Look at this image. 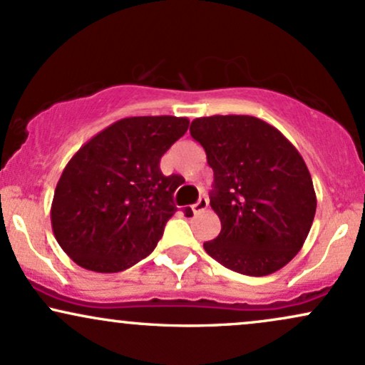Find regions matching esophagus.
<instances>
[{
	"label": "esophagus",
	"instance_id": "34e87169",
	"mask_svg": "<svg viewBox=\"0 0 365 365\" xmlns=\"http://www.w3.org/2000/svg\"><path fill=\"white\" fill-rule=\"evenodd\" d=\"M207 199L206 197H200L199 200H197L195 204H192L190 206V209H192V212H194V215H199V212H202V211H206L207 209Z\"/></svg>",
	"mask_w": 365,
	"mask_h": 365
}]
</instances>
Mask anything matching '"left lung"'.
I'll return each instance as SVG.
<instances>
[{"label": "left lung", "instance_id": "left-lung-1", "mask_svg": "<svg viewBox=\"0 0 365 365\" xmlns=\"http://www.w3.org/2000/svg\"><path fill=\"white\" fill-rule=\"evenodd\" d=\"M190 135L215 171L209 194L221 232L204 250L228 269L266 276L302 249L316 215L307 165L273 125L247 115L195 118Z\"/></svg>", "mask_w": 365, "mask_h": 365}]
</instances>
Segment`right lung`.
Instances as JSON below:
<instances>
[{
  "label": "right lung",
  "instance_id": "obj_1",
  "mask_svg": "<svg viewBox=\"0 0 365 365\" xmlns=\"http://www.w3.org/2000/svg\"><path fill=\"white\" fill-rule=\"evenodd\" d=\"M187 118L132 116L83 144L63 170L51 204L58 244L96 273H118L148 257L175 215L182 178L159 170Z\"/></svg>",
  "mask_w": 365,
  "mask_h": 365
}]
</instances>
